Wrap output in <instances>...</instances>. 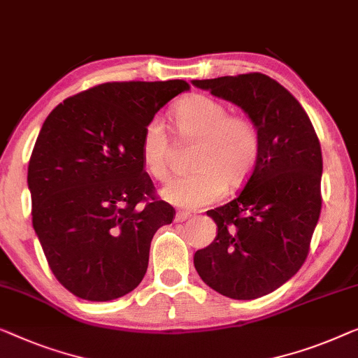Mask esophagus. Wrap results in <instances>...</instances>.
Segmentation results:
<instances>
[{"label":"esophagus","instance_id":"obj_1","mask_svg":"<svg viewBox=\"0 0 358 358\" xmlns=\"http://www.w3.org/2000/svg\"><path fill=\"white\" fill-rule=\"evenodd\" d=\"M189 217H190V213H187V211H178V213H176V216H174V221L176 222H182L185 220H189Z\"/></svg>","mask_w":358,"mask_h":358}]
</instances>
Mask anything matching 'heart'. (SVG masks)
<instances>
[{
  "instance_id": "obj_1",
  "label": "heart",
  "mask_w": 358,
  "mask_h": 358,
  "mask_svg": "<svg viewBox=\"0 0 358 358\" xmlns=\"http://www.w3.org/2000/svg\"><path fill=\"white\" fill-rule=\"evenodd\" d=\"M173 122L182 142H196L192 152L190 174L163 187L168 203L196 210L220 200L224 189H237L250 178L260 157V132L250 117L229 115V108L216 98L190 95L174 106ZM169 136L159 119L143 129L141 158L147 173L157 180L171 174Z\"/></svg>"
}]
</instances>
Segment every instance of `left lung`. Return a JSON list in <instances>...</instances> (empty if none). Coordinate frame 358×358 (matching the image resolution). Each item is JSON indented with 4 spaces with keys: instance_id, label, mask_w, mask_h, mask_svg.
<instances>
[{
    "instance_id": "1",
    "label": "left lung",
    "mask_w": 358,
    "mask_h": 358,
    "mask_svg": "<svg viewBox=\"0 0 358 358\" xmlns=\"http://www.w3.org/2000/svg\"><path fill=\"white\" fill-rule=\"evenodd\" d=\"M192 84L242 108L262 141L257 166L239 195L206 211L217 234L195 252V269L226 297H263L307 260L321 211L323 158L317 132L292 93L260 72Z\"/></svg>"
}]
</instances>
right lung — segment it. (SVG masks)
I'll use <instances>...</instances> for the list:
<instances>
[{
  "label": "right lung",
  "instance_id": "add662e5",
  "mask_svg": "<svg viewBox=\"0 0 358 358\" xmlns=\"http://www.w3.org/2000/svg\"><path fill=\"white\" fill-rule=\"evenodd\" d=\"M185 80L106 82L59 103L29 162L32 222L67 291L106 302L134 291L150 243L176 211L155 195L141 158L143 129Z\"/></svg>",
  "mask_w": 358,
  "mask_h": 358
}]
</instances>
